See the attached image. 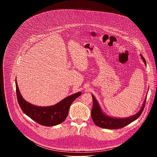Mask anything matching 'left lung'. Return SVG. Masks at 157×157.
Returning a JSON list of instances; mask_svg holds the SVG:
<instances>
[{
    "label": "left lung",
    "mask_w": 157,
    "mask_h": 157,
    "mask_svg": "<svg viewBox=\"0 0 157 157\" xmlns=\"http://www.w3.org/2000/svg\"><path fill=\"white\" fill-rule=\"evenodd\" d=\"M140 56L145 64L146 65L147 64L145 58L142 55H140ZM92 97L93 101V105L91 110V117L94 123L98 127L107 129H117L122 128L138 119L142 113L147 99V98H145L142 108L136 114L127 118H115L108 116L104 114L98 102L93 94Z\"/></svg>",
    "instance_id": "left-lung-1"
}]
</instances>
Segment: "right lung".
I'll return each mask as SVG.
<instances>
[{
  "label": "right lung",
  "mask_w": 157,
  "mask_h": 157,
  "mask_svg": "<svg viewBox=\"0 0 157 157\" xmlns=\"http://www.w3.org/2000/svg\"><path fill=\"white\" fill-rule=\"evenodd\" d=\"M15 85L17 101L22 111L39 124L48 127L56 125L64 121L71 103L81 95V93L79 92L66 97L54 105L40 107L26 101L20 93L16 80Z\"/></svg>",
  "instance_id": "right-lung-1"
}]
</instances>
